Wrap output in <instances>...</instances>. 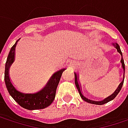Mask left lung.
Instances as JSON below:
<instances>
[{"mask_svg":"<svg viewBox=\"0 0 128 128\" xmlns=\"http://www.w3.org/2000/svg\"><path fill=\"white\" fill-rule=\"evenodd\" d=\"M113 45H114L116 48V50H117L118 52H119V53H120V55L122 56V51H121V49H120V47H119L118 44H113ZM121 63H122V69H123V70H124V59H123V58H122V59H121ZM74 74H75V83H76V86L77 89H78V92H79V94H80L81 98H82L84 101H85V102H88V103H90V104H99V105H102V104H106V103L109 102L110 101L113 100L114 98H115L116 96L118 95V93L119 92V91H120L121 89H122V85H123V83H124V81H122V82L119 84L118 87L117 88V89L116 90L115 92H114L111 96H108V98H104V100H102V101H99V102H98V101H93V100H91V99H89L88 98L85 97V96L82 94V89H81V85H80L79 82H78V75H77L76 72H75Z\"/></svg>","mask_w":128,"mask_h":128,"instance_id":"1","label":"left lung"}]
</instances>
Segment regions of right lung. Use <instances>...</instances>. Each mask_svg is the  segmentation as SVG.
<instances>
[{
	"instance_id": "obj_1",
	"label": "right lung",
	"mask_w": 128,
	"mask_h": 128,
	"mask_svg": "<svg viewBox=\"0 0 128 128\" xmlns=\"http://www.w3.org/2000/svg\"><path fill=\"white\" fill-rule=\"evenodd\" d=\"M18 40L12 46L6 62L4 80L6 88L11 96L14 98V100L22 108L27 110L44 109L50 106L54 101L56 89L61 79V76L62 75V72L66 69H62L55 72L49 80L45 88L36 93H25L21 91H19L13 85L9 76L10 67L14 60L15 46Z\"/></svg>"
}]
</instances>
